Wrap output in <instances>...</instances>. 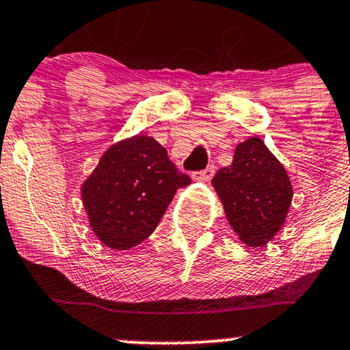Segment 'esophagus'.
<instances>
[{"label": "esophagus", "instance_id": "34e87169", "mask_svg": "<svg viewBox=\"0 0 350 350\" xmlns=\"http://www.w3.org/2000/svg\"><path fill=\"white\" fill-rule=\"evenodd\" d=\"M216 172V167L215 165H209L204 168V170H200V172H195V174L191 175L193 180H198V182H209V180L213 178V175H215Z\"/></svg>", "mask_w": 350, "mask_h": 350}]
</instances>
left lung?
Instances as JSON below:
<instances>
[{"label":"left lung","mask_w":350,"mask_h":350,"mask_svg":"<svg viewBox=\"0 0 350 350\" xmlns=\"http://www.w3.org/2000/svg\"><path fill=\"white\" fill-rule=\"evenodd\" d=\"M213 187L234 232L250 247L280 231L293 198L285 168L258 137L236 147L232 163L217 170Z\"/></svg>","instance_id":"1"}]
</instances>
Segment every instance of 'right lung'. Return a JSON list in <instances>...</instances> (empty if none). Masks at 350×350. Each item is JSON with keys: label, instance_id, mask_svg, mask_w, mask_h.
I'll return each instance as SVG.
<instances>
[{"label": "right lung", "instance_id": "add662e5", "mask_svg": "<svg viewBox=\"0 0 350 350\" xmlns=\"http://www.w3.org/2000/svg\"><path fill=\"white\" fill-rule=\"evenodd\" d=\"M190 183L154 137L137 134L103 154L81 198L98 239L126 250L154 232L176 190Z\"/></svg>", "mask_w": 350, "mask_h": 350}]
</instances>
